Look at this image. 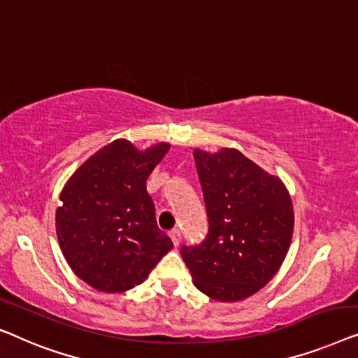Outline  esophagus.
<instances>
[{"label":"esophagus","instance_id":"34e87169","mask_svg":"<svg viewBox=\"0 0 358 358\" xmlns=\"http://www.w3.org/2000/svg\"><path fill=\"white\" fill-rule=\"evenodd\" d=\"M170 238H172V241H173V245H175V246H178V245H180V241H181V231H180L178 229L172 230V231H170Z\"/></svg>","mask_w":358,"mask_h":358}]
</instances>
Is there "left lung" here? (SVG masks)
I'll use <instances>...</instances> for the list:
<instances>
[{
  "mask_svg": "<svg viewBox=\"0 0 358 358\" xmlns=\"http://www.w3.org/2000/svg\"><path fill=\"white\" fill-rule=\"evenodd\" d=\"M208 236L181 246L198 290L219 301L248 299L274 278L294 234V206L280 178L240 150L194 149Z\"/></svg>",
  "mask_w": 358,
  "mask_h": 358,
  "instance_id": "1",
  "label": "left lung"
}]
</instances>
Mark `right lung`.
I'll list each match as a JSON object with an SVG mask.
<instances>
[{
    "label": "right lung",
    "instance_id": "1",
    "mask_svg": "<svg viewBox=\"0 0 358 358\" xmlns=\"http://www.w3.org/2000/svg\"><path fill=\"white\" fill-rule=\"evenodd\" d=\"M170 144L138 150L117 139L89 157L66 181L57 209V235L69 268L95 290L117 294L148 279L173 248L157 227L145 189Z\"/></svg>",
    "mask_w": 358,
    "mask_h": 358
}]
</instances>
